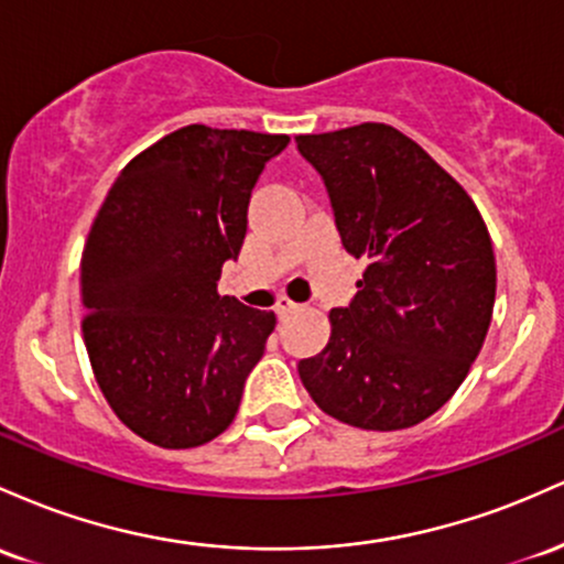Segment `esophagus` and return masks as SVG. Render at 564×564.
Here are the masks:
<instances>
[{"mask_svg": "<svg viewBox=\"0 0 564 564\" xmlns=\"http://www.w3.org/2000/svg\"><path fill=\"white\" fill-rule=\"evenodd\" d=\"M274 312L280 314V316H288V314H293V312H299V303H293L290 299H276V303H274Z\"/></svg>", "mask_w": 564, "mask_h": 564, "instance_id": "esophagus-1", "label": "esophagus"}]
</instances>
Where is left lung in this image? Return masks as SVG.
Masks as SVG:
<instances>
[{"mask_svg": "<svg viewBox=\"0 0 564 564\" xmlns=\"http://www.w3.org/2000/svg\"><path fill=\"white\" fill-rule=\"evenodd\" d=\"M325 181L340 242L367 263L330 312V340L299 372L327 415L397 432L436 413L469 376L496 303L487 226L451 173L381 122L299 135Z\"/></svg>", "mask_w": 564, "mask_h": 564, "instance_id": "8db88e82", "label": "left lung"}]
</instances>
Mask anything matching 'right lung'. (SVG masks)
<instances>
[{
  "mask_svg": "<svg viewBox=\"0 0 564 564\" xmlns=\"http://www.w3.org/2000/svg\"><path fill=\"white\" fill-rule=\"evenodd\" d=\"M288 135L188 124L124 164L82 250V335L117 419L188 451L229 429L274 312L218 295Z\"/></svg>",
  "mask_w": 564,
  "mask_h": 564,
  "instance_id": "1",
  "label": "right lung"
}]
</instances>
